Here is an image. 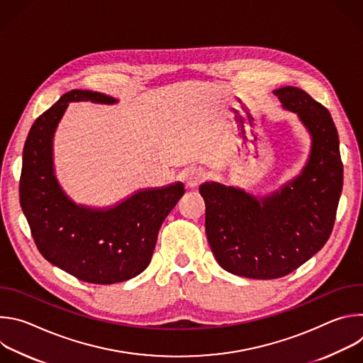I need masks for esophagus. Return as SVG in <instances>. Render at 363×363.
Masks as SVG:
<instances>
[{
	"label": "esophagus",
	"mask_w": 363,
	"mask_h": 363,
	"mask_svg": "<svg viewBox=\"0 0 363 363\" xmlns=\"http://www.w3.org/2000/svg\"><path fill=\"white\" fill-rule=\"evenodd\" d=\"M205 179V172L201 171V169H191L188 174H186V185L189 188H196L202 181Z\"/></svg>",
	"instance_id": "obj_1"
}]
</instances>
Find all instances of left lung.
I'll use <instances>...</instances> for the list:
<instances>
[{"mask_svg":"<svg viewBox=\"0 0 363 363\" xmlns=\"http://www.w3.org/2000/svg\"><path fill=\"white\" fill-rule=\"evenodd\" d=\"M273 93L310 135L300 174L264 196L220 182L199 186L217 263L235 276L260 280L287 276L326 244L343 186L339 136L328 109L298 87Z\"/></svg>","mask_w":363,"mask_h":363,"instance_id":"1","label":"left lung"}]
</instances>
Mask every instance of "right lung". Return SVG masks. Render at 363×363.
<instances>
[{
	"mask_svg": "<svg viewBox=\"0 0 363 363\" xmlns=\"http://www.w3.org/2000/svg\"><path fill=\"white\" fill-rule=\"evenodd\" d=\"M115 105L91 90L63 94L31 126L24 150L20 203L41 255L79 280L115 284L140 274L150 263L160 228L184 195V184L138 189L115 205L76 203L55 169V135L69 103Z\"/></svg>",
	"mask_w": 363,
	"mask_h": 363,
	"instance_id": "right-lung-1",
	"label": "right lung"
}]
</instances>
